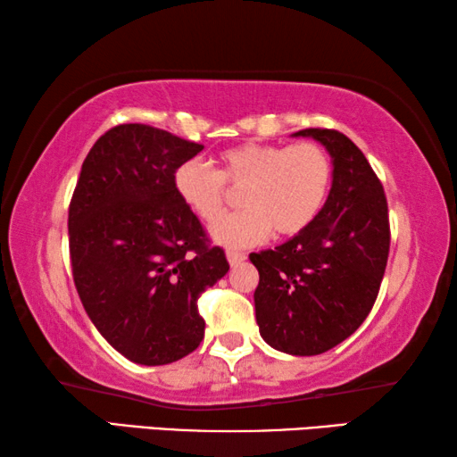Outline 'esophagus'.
Wrapping results in <instances>:
<instances>
[{"label":"esophagus","mask_w":457,"mask_h":457,"mask_svg":"<svg viewBox=\"0 0 457 457\" xmlns=\"http://www.w3.org/2000/svg\"><path fill=\"white\" fill-rule=\"evenodd\" d=\"M226 256H228V260H229V264H231V266L242 264V262L247 258L244 252H237V250H228V252H226Z\"/></svg>","instance_id":"34e87169"}]
</instances>
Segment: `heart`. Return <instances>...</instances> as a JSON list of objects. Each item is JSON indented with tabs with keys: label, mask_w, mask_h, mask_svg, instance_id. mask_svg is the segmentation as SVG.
Masks as SVG:
<instances>
[{
	"label": "heart",
	"mask_w": 457,
	"mask_h": 457,
	"mask_svg": "<svg viewBox=\"0 0 457 457\" xmlns=\"http://www.w3.org/2000/svg\"><path fill=\"white\" fill-rule=\"evenodd\" d=\"M220 169L185 161L175 171V191L204 221L225 204L227 185L239 188L237 212L215 221L212 236L226 245H250L272 234L296 236L314 221L328 195L332 165L319 143H242L221 151Z\"/></svg>",
	"instance_id": "b5f03b06"
}]
</instances>
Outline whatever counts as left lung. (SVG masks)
Wrapping results in <instances>:
<instances>
[{
  "label": "left lung",
  "mask_w": 457,
  "mask_h": 457,
  "mask_svg": "<svg viewBox=\"0 0 457 457\" xmlns=\"http://www.w3.org/2000/svg\"><path fill=\"white\" fill-rule=\"evenodd\" d=\"M332 157V187L314 221L288 242L250 253L260 335L276 351L311 357L357 330L373 308L389 258L383 185L362 151L335 129H304Z\"/></svg>",
  "instance_id": "8db88e82"
}]
</instances>
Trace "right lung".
<instances>
[{
    "instance_id": "obj_1",
    "label": "right lung",
    "mask_w": 457,
    "mask_h": 457,
    "mask_svg": "<svg viewBox=\"0 0 457 457\" xmlns=\"http://www.w3.org/2000/svg\"><path fill=\"white\" fill-rule=\"evenodd\" d=\"M204 145L149 125H117L92 145L68 207L74 286L106 343L138 365L187 357L205 335L197 298L228 274L175 191Z\"/></svg>"
}]
</instances>
